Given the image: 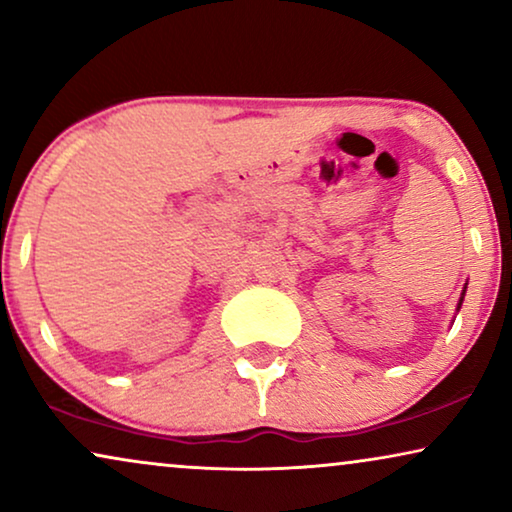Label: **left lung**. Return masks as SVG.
I'll use <instances>...</instances> for the list:
<instances>
[{
    "label": "left lung",
    "mask_w": 512,
    "mask_h": 512,
    "mask_svg": "<svg viewBox=\"0 0 512 512\" xmlns=\"http://www.w3.org/2000/svg\"><path fill=\"white\" fill-rule=\"evenodd\" d=\"M461 303H464V293H461V300H459V307H461Z\"/></svg>",
    "instance_id": "1"
}]
</instances>
